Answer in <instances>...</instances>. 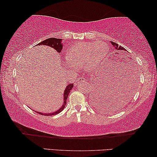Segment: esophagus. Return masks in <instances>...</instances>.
<instances>
[{"label":"esophagus","mask_w":157,"mask_h":157,"mask_svg":"<svg viewBox=\"0 0 157 157\" xmlns=\"http://www.w3.org/2000/svg\"><path fill=\"white\" fill-rule=\"evenodd\" d=\"M83 81H84V78H78V79H77V81H75V85H78V84H79V83H81V82H83Z\"/></svg>","instance_id":"obj_1"}]
</instances>
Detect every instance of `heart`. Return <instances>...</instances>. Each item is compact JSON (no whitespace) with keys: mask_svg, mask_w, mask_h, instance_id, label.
I'll use <instances>...</instances> for the list:
<instances>
[{"mask_svg":"<svg viewBox=\"0 0 157 157\" xmlns=\"http://www.w3.org/2000/svg\"><path fill=\"white\" fill-rule=\"evenodd\" d=\"M106 52L107 47L104 44L77 43L67 51L65 60L71 70L79 69L84 65L88 70H94L97 67V64H95L99 60V65L102 63L101 58Z\"/></svg>","mask_w":157,"mask_h":157,"instance_id":"heart-1","label":"heart"}]
</instances>
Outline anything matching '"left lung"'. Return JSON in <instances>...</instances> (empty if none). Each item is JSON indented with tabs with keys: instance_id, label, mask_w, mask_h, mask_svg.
Returning a JSON list of instances; mask_svg holds the SVG:
<instances>
[{
	"instance_id": "left-lung-1",
	"label": "left lung",
	"mask_w": 157,
	"mask_h": 157,
	"mask_svg": "<svg viewBox=\"0 0 157 157\" xmlns=\"http://www.w3.org/2000/svg\"><path fill=\"white\" fill-rule=\"evenodd\" d=\"M111 42V44L113 46L116 50V53H120L121 52H124L126 51L124 47H121V46H118L117 44L113 42ZM127 88H124V90H122L121 92H117L116 94L112 93L110 92H106L104 94H92L91 99L92 103L94 105V107L97 109H101V110H105L107 109H111V108H114V109H120L122 107L124 104H127V100H129V97L132 94V92L133 91V89L131 90L130 85Z\"/></svg>"
}]
</instances>
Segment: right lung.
I'll use <instances>...</instances> for the list:
<instances>
[{
	"instance_id": "right-lung-1",
	"label": "right lung",
	"mask_w": 157,
	"mask_h": 157,
	"mask_svg": "<svg viewBox=\"0 0 157 157\" xmlns=\"http://www.w3.org/2000/svg\"><path fill=\"white\" fill-rule=\"evenodd\" d=\"M39 45H46L48 46V47H53L55 50H56L58 52H60L61 50L63 49V44H62V39H57V38H48V39H47L45 40L42 41L40 43L38 44ZM74 86V83H71V84H68L67 86L66 87V89L65 92H64V102H63V105L60 109H58V110H56V112H53L52 113H39L37 112V113H39L40 115H56L60 113L62 110H63L64 109H65V106L67 104V97L69 96V94L70 93L71 90L72 89Z\"/></svg>"
}]
</instances>
